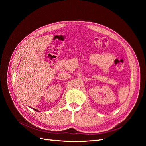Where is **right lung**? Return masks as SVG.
<instances>
[{"instance_id":"add662e5","label":"right lung","mask_w":146,"mask_h":146,"mask_svg":"<svg viewBox=\"0 0 146 146\" xmlns=\"http://www.w3.org/2000/svg\"><path fill=\"white\" fill-rule=\"evenodd\" d=\"M33 110H35V111H38V110H35V109H34V108H33Z\"/></svg>"}]
</instances>
